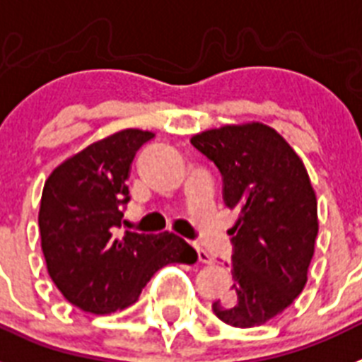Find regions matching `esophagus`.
I'll return each instance as SVG.
<instances>
[{"mask_svg": "<svg viewBox=\"0 0 362 362\" xmlns=\"http://www.w3.org/2000/svg\"><path fill=\"white\" fill-rule=\"evenodd\" d=\"M194 247H196V252H198L199 262H203V264H211V262H213V257H211V253H209L205 247L199 246V244H196V242H194Z\"/></svg>", "mask_w": 362, "mask_h": 362, "instance_id": "1", "label": "esophagus"}]
</instances>
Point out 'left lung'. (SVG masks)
Returning a JSON list of instances; mask_svg holds the SVG:
<instances>
[{
  "label": "left lung",
  "instance_id": "left-lung-1",
  "mask_svg": "<svg viewBox=\"0 0 362 362\" xmlns=\"http://www.w3.org/2000/svg\"><path fill=\"white\" fill-rule=\"evenodd\" d=\"M216 164L223 202L237 209L231 228L233 286L213 303L233 327L267 324L307 283L318 235L316 194L294 149L268 125H223L190 139Z\"/></svg>",
  "mask_w": 362,
  "mask_h": 362
}]
</instances>
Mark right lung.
I'll return each mask as SVG.
<instances>
[{
    "mask_svg": "<svg viewBox=\"0 0 362 362\" xmlns=\"http://www.w3.org/2000/svg\"><path fill=\"white\" fill-rule=\"evenodd\" d=\"M155 134L124 129L59 164L42 190L38 228L47 272L71 305L109 315L133 305L157 270L198 253L174 233L125 231L131 163Z\"/></svg>",
    "mask_w": 362,
    "mask_h": 362,
    "instance_id": "add662e5",
    "label": "right lung"
}]
</instances>
